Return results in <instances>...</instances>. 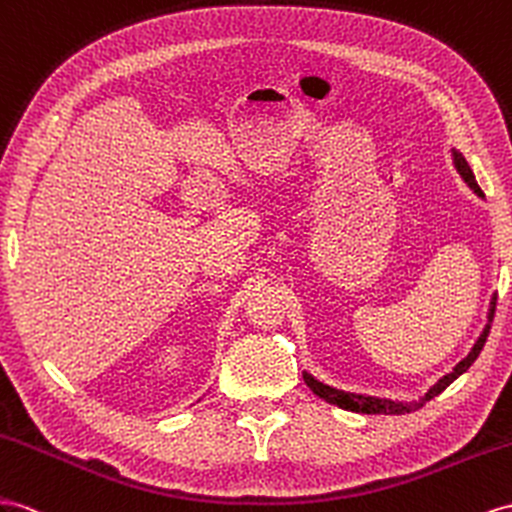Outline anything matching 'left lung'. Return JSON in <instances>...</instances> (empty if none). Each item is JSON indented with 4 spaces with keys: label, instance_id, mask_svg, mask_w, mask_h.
Returning a JSON list of instances; mask_svg holds the SVG:
<instances>
[{
    "label": "left lung",
    "instance_id": "1",
    "mask_svg": "<svg viewBox=\"0 0 512 512\" xmlns=\"http://www.w3.org/2000/svg\"><path fill=\"white\" fill-rule=\"evenodd\" d=\"M452 153H454V166H456L458 173H461V177L465 179L467 186H469L471 190H474L478 196H484V192L480 190V186L476 183L474 173H471V168H469L467 162H465V157H463L461 153H458V151H452ZM493 316H495V296H493V300H491V309H489V324L484 326L482 335L478 337V342L474 344V348H471L469 355H467L461 363H458L450 374H445L435 387H430V391L426 393V396H424L422 400L413 402V404L393 402V400H385V398H372V396H359V393H348V391H342V389H333V387H329V385H324V383L316 381V378H313V376L307 374V372L303 374V378H305L307 387H309L313 393H316L318 398L326 400L329 404H337L339 409L355 411V413H368V415H402V413H409V411H413V409H419V406H424L428 400H432L435 396H439L441 391L448 389V387L456 381L458 376L465 374V372L471 368V365H474V361H476L478 355H480V350L484 348V344H487V337H489V331H491Z\"/></svg>",
    "mask_w": 512,
    "mask_h": 512
}]
</instances>
